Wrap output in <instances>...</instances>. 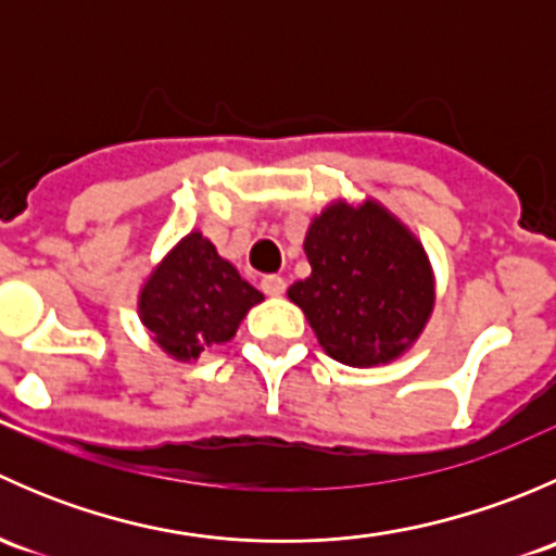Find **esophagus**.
<instances>
[{"label": "esophagus", "instance_id": "obj_1", "mask_svg": "<svg viewBox=\"0 0 556 556\" xmlns=\"http://www.w3.org/2000/svg\"><path fill=\"white\" fill-rule=\"evenodd\" d=\"M261 288H263V293H266V295H282L288 285H285L282 277H277V274H271V277H263Z\"/></svg>", "mask_w": 556, "mask_h": 556}]
</instances>
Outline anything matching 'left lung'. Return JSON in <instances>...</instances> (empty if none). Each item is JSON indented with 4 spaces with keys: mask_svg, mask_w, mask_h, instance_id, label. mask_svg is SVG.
Segmentation results:
<instances>
[{
    "mask_svg": "<svg viewBox=\"0 0 556 556\" xmlns=\"http://www.w3.org/2000/svg\"><path fill=\"white\" fill-rule=\"evenodd\" d=\"M312 274L290 285L319 346L333 361L371 368L401 357L433 312V271L412 231L368 199L336 201L304 239Z\"/></svg>",
    "mask_w": 556,
    "mask_h": 556,
    "instance_id": "left-lung-1",
    "label": "left lung"
}]
</instances>
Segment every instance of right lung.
<instances>
[{"mask_svg":"<svg viewBox=\"0 0 556 556\" xmlns=\"http://www.w3.org/2000/svg\"><path fill=\"white\" fill-rule=\"evenodd\" d=\"M261 301V290L193 231L148 277L139 293V317L166 355L195 361L210 346L231 341L244 314Z\"/></svg>","mask_w":556,"mask_h":556,"instance_id":"add662e5","label":"right lung"}]
</instances>
